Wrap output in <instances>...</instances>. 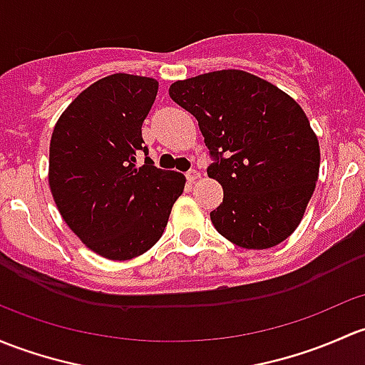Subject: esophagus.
<instances>
[{
  "mask_svg": "<svg viewBox=\"0 0 365 365\" xmlns=\"http://www.w3.org/2000/svg\"><path fill=\"white\" fill-rule=\"evenodd\" d=\"M187 180H189V182L190 183H194L195 182V180H197L199 178V176H201V173H199V171H195V170H190L189 173H187Z\"/></svg>",
  "mask_w": 365,
  "mask_h": 365,
  "instance_id": "1",
  "label": "esophagus"
}]
</instances>
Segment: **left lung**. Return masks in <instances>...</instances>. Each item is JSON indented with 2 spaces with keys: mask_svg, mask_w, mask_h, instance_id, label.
I'll return each mask as SVG.
<instances>
[{
  "mask_svg": "<svg viewBox=\"0 0 365 365\" xmlns=\"http://www.w3.org/2000/svg\"><path fill=\"white\" fill-rule=\"evenodd\" d=\"M170 96L197 118L224 189L210 213L218 232L248 250L276 247L304 217L320 170L318 138L295 99L241 70L171 83Z\"/></svg>",
  "mask_w": 365,
  "mask_h": 365,
  "instance_id": "left-lung-1",
  "label": "left lung"
}]
</instances>
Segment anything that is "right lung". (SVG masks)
Listing matches in <instances>:
<instances>
[{"label": "right lung", "instance_id": "1", "mask_svg": "<svg viewBox=\"0 0 365 365\" xmlns=\"http://www.w3.org/2000/svg\"><path fill=\"white\" fill-rule=\"evenodd\" d=\"M157 89L148 76H105L80 92L53 128L52 197L68 227L105 259L129 260L150 250L185 187L182 173L153 166L143 145L141 124Z\"/></svg>", "mask_w": 365, "mask_h": 365}]
</instances>
